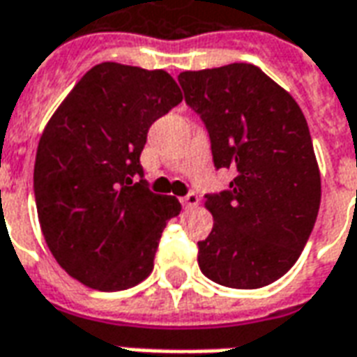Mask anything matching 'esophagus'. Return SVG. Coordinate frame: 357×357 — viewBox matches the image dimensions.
Wrapping results in <instances>:
<instances>
[{
	"mask_svg": "<svg viewBox=\"0 0 357 357\" xmlns=\"http://www.w3.org/2000/svg\"><path fill=\"white\" fill-rule=\"evenodd\" d=\"M181 204H183V208H195L199 204V197L197 193H187L185 197H181Z\"/></svg>",
	"mask_w": 357,
	"mask_h": 357,
	"instance_id": "1",
	"label": "esophagus"
}]
</instances>
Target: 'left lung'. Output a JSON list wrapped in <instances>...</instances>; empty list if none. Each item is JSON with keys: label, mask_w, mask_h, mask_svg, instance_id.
<instances>
[{"label": "left lung", "mask_w": 357, "mask_h": 357, "mask_svg": "<svg viewBox=\"0 0 357 357\" xmlns=\"http://www.w3.org/2000/svg\"><path fill=\"white\" fill-rule=\"evenodd\" d=\"M185 102L206 126L216 170L237 176L204 195L214 227L199 241V268L214 283L260 289L298 260L314 229L321 178L298 102L255 65L187 70Z\"/></svg>", "instance_id": "1"}]
</instances>
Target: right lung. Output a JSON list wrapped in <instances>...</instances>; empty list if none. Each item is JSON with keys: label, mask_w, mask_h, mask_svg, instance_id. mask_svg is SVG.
I'll use <instances>...</instances> for the list:
<instances>
[{"label": "right lung", "mask_w": 357, "mask_h": 357, "mask_svg": "<svg viewBox=\"0 0 357 357\" xmlns=\"http://www.w3.org/2000/svg\"><path fill=\"white\" fill-rule=\"evenodd\" d=\"M181 99L164 70L101 63L45 126L36 208L51 255L80 283L124 291L153 271L160 235L181 204L149 189L139 156L149 128Z\"/></svg>", "instance_id": "right-lung-1"}]
</instances>
